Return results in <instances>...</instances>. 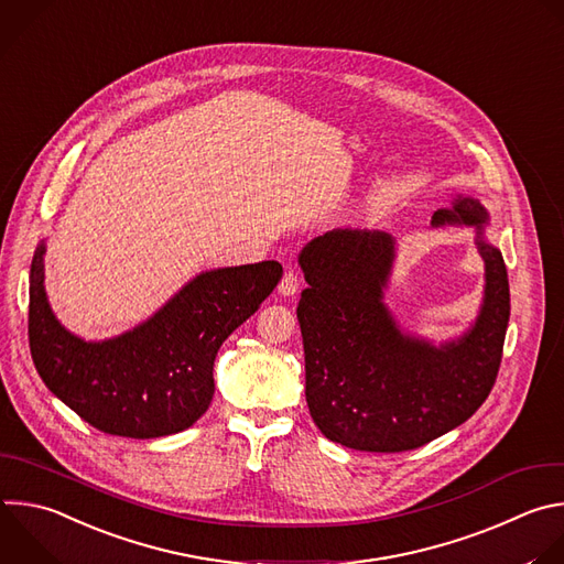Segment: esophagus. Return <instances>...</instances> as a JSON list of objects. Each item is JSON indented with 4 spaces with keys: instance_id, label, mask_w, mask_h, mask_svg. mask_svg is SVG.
<instances>
[{
    "instance_id": "esophagus-1",
    "label": "esophagus",
    "mask_w": 564,
    "mask_h": 564,
    "mask_svg": "<svg viewBox=\"0 0 564 564\" xmlns=\"http://www.w3.org/2000/svg\"><path fill=\"white\" fill-rule=\"evenodd\" d=\"M299 288H301L299 274H296L294 270H288V272L283 274L281 283H279V294H281V296H294V294L299 292Z\"/></svg>"
}]
</instances>
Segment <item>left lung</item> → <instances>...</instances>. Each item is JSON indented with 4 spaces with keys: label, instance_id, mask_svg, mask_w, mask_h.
<instances>
[{
    "label": "left lung",
    "instance_id": "8db88e82",
    "mask_svg": "<svg viewBox=\"0 0 564 564\" xmlns=\"http://www.w3.org/2000/svg\"><path fill=\"white\" fill-rule=\"evenodd\" d=\"M445 226L474 228L485 288L474 323L441 343L405 329L386 303L399 250L392 235L332 230L299 252L305 399L325 438L358 452L416 449L489 397L509 323L507 268L478 199L454 195L432 217V228Z\"/></svg>",
    "mask_w": 564,
    "mask_h": 564
}]
</instances>
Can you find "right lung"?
Returning <instances> with one entry per match:
<instances>
[{
    "label": "right lung",
    "mask_w": 564,
    "mask_h": 564,
    "mask_svg": "<svg viewBox=\"0 0 564 564\" xmlns=\"http://www.w3.org/2000/svg\"><path fill=\"white\" fill-rule=\"evenodd\" d=\"M46 241L31 263L29 340L46 388L104 434L159 438L197 423L215 397V358L283 276L276 261L199 272L132 329L86 340L55 316Z\"/></svg>",
    "instance_id": "obj_1"
}]
</instances>
